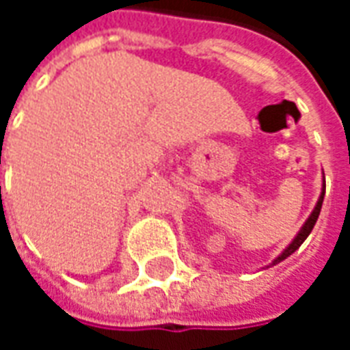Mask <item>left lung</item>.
<instances>
[{
  "mask_svg": "<svg viewBox=\"0 0 350 350\" xmlns=\"http://www.w3.org/2000/svg\"><path fill=\"white\" fill-rule=\"evenodd\" d=\"M324 189H326V183H324V180H323V191H321V197H319V200H317V204H315V208H313V212L309 213V217H308V219H306V223L301 225V228H300V230H298V234L294 236L293 242L288 243L285 250L281 251L278 257L271 260L270 266H275V264H279V262H281V260H285L286 257H291L294 251L298 250L301 243H304V240H306V238H308V236L311 234V230H313L317 219H319V213H321V208H323Z\"/></svg>",
  "mask_w": 350,
  "mask_h": 350,
  "instance_id": "left-lung-1",
  "label": "left lung"
}]
</instances>
